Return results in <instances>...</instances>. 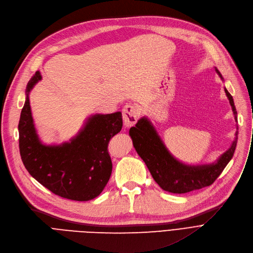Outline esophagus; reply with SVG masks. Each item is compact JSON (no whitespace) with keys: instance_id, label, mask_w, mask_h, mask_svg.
<instances>
[{"instance_id":"34e87169","label":"esophagus","mask_w":253,"mask_h":253,"mask_svg":"<svg viewBox=\"0 0 253 253\" xmlns=\"http://www.w3.org/2000/svg\"><path fill=\"white\" fill-rule=\"evenodd\" d=\"M124 125L126 126H131L137 123L138 120V109L133 105H126L123 109Z\"/></svg>"}]
</instances>
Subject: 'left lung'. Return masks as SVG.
I'll list each match as a JSON object with an SVG mask.
<instances>
[{
	"mask_svg": "<svg viewBox=\"0 0 253 253\" xmlns=\"http://www.w3.org/2000/svg\"><path fill=\"white\" fill-rule=\"evenodd\" d=\"M214 69L224 82V78L217 68L214 67ZM225 93L237 122V111L233 97L226 87ZM236 128L238 129V126H236ZM128 133L137 153L145 162L154 181L161 189L175 194H183L211 186L232 159L238 139V132L236 131L234 141L229 149L214 162L204 165H188L176 159L169 151L155 126L147 116L141 117L136 126L129 128Z\"/></svg>",
	"mask_w": 253,
	"mask_h": 253,
	"instance_id": "obj_1",
	"label": "left lung"
}]
</instances>
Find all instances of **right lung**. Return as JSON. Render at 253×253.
<instances>
[{
    "mask_svg": "<svg viewBox=\"0 0 253 253\" xmlns=\"http://www.w3.org/2000/svg\"><path fill=\"white\" fill-rule=\"evenodd\" d=\"M42 81L38 70L26 85L21 110L19 149L27 171L54 194L76 201H88L101 194L108 183L112 162L109 140L123 127L122 112L91 114L76 136L61 144L41 140L29 102V94Z\"/></svg>",
    "mask_w": 253,
    "mask_h": 253,
    "instance_id": "right-lung-1",
    "label": "right lung"
}]
</instances>
